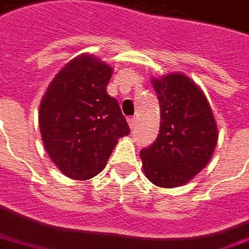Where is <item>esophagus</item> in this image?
Wrapping results in <instances>:
<instances>
[{"mask_svg": "<svg viewBox=\"0 0 249 249\" xmlns=\"http://www.w3.org/2000/svg\"><path fill=\"white\" fill-rule=\"evenodd\" d=\"M128 124H129V128L130 129L136 128V119H134V117H129Z\"/></svg>", "mask_w": 249, "mask_h": 249, "instance_id": "1", "label": "esophagus"}]
</instances>
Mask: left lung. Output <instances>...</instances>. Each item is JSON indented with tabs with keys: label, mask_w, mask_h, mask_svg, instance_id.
<instances>
[{
	"label": "left lung",
	"mask_w": 249,
	"mask_h": 249,
	"mask_svg": "<svg viewBox=\"0 0 249 249\" xmlns=\"http://www.w3.org/2000/svg\"><path fill=\"white\" fill-rule=\"evenodd\" d=\"M160 106L159 134L140 151L146 178L157 187H180L210 162L217 123L201 89L183 73L153 78Z\"/></svg>",
	"instance_id": "obj_1"
}]
</instances>
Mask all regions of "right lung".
Instances as JSON below:
<instances>
[{"instance_id":"right-lung-1","label":"right lung","mask_w":249,"mask_h":249,"mask_svg":"<svg viewBox=\"0 0 249 249\" xmlns=\"http://www.w3.org/2000/svg\"><path fill=\"white\" fill-rule=\"evenodd\" d=\"M111 66L92 54L69 61L45 91L39 109L41 140L64 175L89 180L102 172L128 123L107 92Z\"/></svg>"}]
</instances>
